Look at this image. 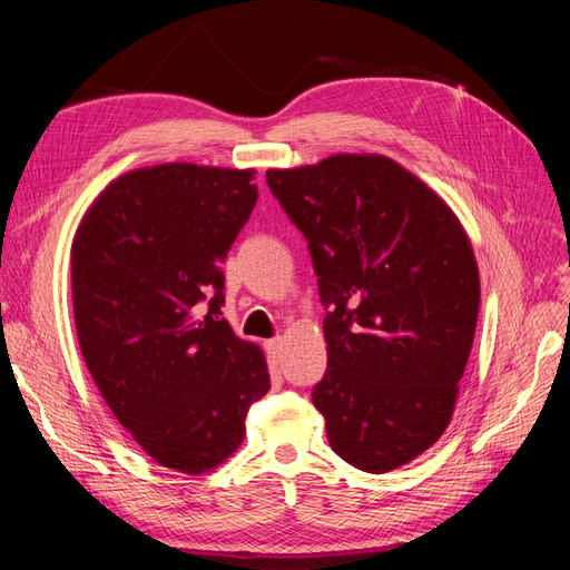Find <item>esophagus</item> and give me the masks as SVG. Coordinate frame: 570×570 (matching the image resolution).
<instances>
[{
  "mask_svg": "<svg viewBox=\"0 0 570 570\" xmlns=\"http://www.w3.org/2000/svg\"><path fill=\"white\" fill-rule=\"evenodd\" d=\"M266 354L273 361V364H278L281 356H283V340L281 337H273L266 342Z\"/></svg>",
  "mask_w": 570,
  "mask_h": 570,
  "instance_id": "34e87169",
  "label": "esophagus"
}]
</instances>
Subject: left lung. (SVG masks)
<instances>
[{
	"label": "left lung",
	"instance_id": "obj_1",
	"mask_svg": "<svg viewBox=\"0 0 570 570\" xmlns=\"http://www.w3.org/2000/svg\"><path fill=\"white\" fill-rule=\"evenodd\" d=\"M266 183L318 275L327 368L312 400L327 442L358 471L400 469L452 421L480 306L471 239L381 154L271 168Z\"/></svg>",
	"mask_w": 570,
	"mask_h": 570
}]
</instances>
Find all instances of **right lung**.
I'll return each mask as SVG.
<instances>
[{"label": "right lung", "instance_id": "obj_1", "mask_svg": "<svg viewBox=\"0 0 570 570\" xmlns=\"http://www.w3.org/2000/svg\"><path fill=\"white\" fill-rule=\"evenodd\" d=\"M254 170L161 164L105 187L71 247L85 364L132 440L197 475L245 438L271 390L264 352L223 318L226 262L256 204Z\"/></svg>", "mask_w": 570, "mask_h": 570}]
</instances>
